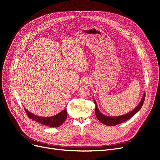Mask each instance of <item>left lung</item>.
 Segmentation results:
<instances>
[{"label": "left lung", "mask_w": 160, "mask_h": 160, "mask_svg": "<svg viewBox=\"0 0 160 160\" xmlns=\"http://www.w3.org/2000/svg\"><path fill=\"white\" fill-rule=\"evenodd\" d=\"M145 97H146V95H145V93H144L141 101H140L139 104L132 111H131V112L128 113V114H125V115H122V116H118V117H109V116H105L103 114L101 113L99 111L95 101L93 99V101H94L95 104V111L96 117L101 123L105 124V125H109V126H113V125H116L118 124L122 123L125 122V121L128 120L131 118H132L135 113L138 112V111L140 110V109L142 108V105L143 104L144 100H145Z\"/></svg>", "instance_id": "8db88e82"}]
</instances>
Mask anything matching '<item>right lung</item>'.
Here are the masks:
<instances>
[{
    "instance_id": "add662e5",
    "label": "right lung",
    "mask_w": 160,
    "mask_h": 160,
    "mask_svg": "<svg viewBox=\"0 0 160 160\" xmlns=\"http://www.w3.org/2000/svg\"><path fill=\"white\" fill-rule=\"evenodd\" d=\"M24 109H25V112L27 114L28 118L32 119L34 121H35V122H37L41 124L45 125H47V126L52 127V128H57V127L60 126L63 123V122L66 120L67 117V113L66 109L62 110L61 112L54 116H52V117H47V118H42V117H39V116H37L29 112V111L27 110L25 108Z\"/></svg>"
}]
</instances>
